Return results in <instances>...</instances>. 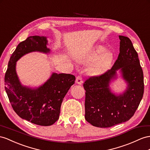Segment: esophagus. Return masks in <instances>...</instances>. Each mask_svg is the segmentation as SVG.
<instances>
[{
    "label": "esophagus",
    "mask_w": 150,
    "mask_h": 150,
    "mask_svg": "<svg viewBox=\"0 0 150 150\" xmlns=\"http://www.w3.org/2000/svg\"><path fill=\"white\" fill-rule=\"evenodd\" d=\"M76 83L78 84H82L83 83V80H82V77L81 75H78L76 77Z\"/></svg>",
    "instance_id": "obj_1"
}]
</instances>
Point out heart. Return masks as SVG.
I'll use <instances>...</instances> for the list:
<instances>
[{"instance_id": "obj_1", "label": "heart", "mask_w": 150, "mask_h": 150, "mask_svg": "<svg viewBox=\"0 0 150 150\" xmlns=\"http://www.w3.org/2000/svg\"><path fill=\"white\" fill-rule=\"evenodd\" d=\"M106 48L104 46L98 45L88 54L86 59L88 61L94 62L90 71L93 74H100L108 69L113 59V53L111 51L106 52Z\"/></svg>"}]
</instances>
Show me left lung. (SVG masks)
Returning <instances> with one entry per match:
<instances>
[{
    "mask_svg": "<svg viewBox=\"0 0 150 150\" xmlns=\"http://www.w3.org/2000/svg\"><path fill=\"white\" fill-rule=\"evenodd\" d=\"M119 38L120 53L112 68L103 74L90 76L83 84L86 91L85 118L98 127H110L128 121L143 96V72L137 52L128 37L120 35ZM119 69L128 87L124 94L117 97L108 87Z\"/></svg>",
    "mask_w": 150,
    "mask_h": 150,
    "instance_id": "8db88e82",
    "label": "left lung"
}]
</instances>
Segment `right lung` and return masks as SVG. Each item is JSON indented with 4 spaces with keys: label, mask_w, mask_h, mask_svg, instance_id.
Wrapping results in <instances>:
<instances>
[{
    "label": "right lung",
    "mask_w": 150,
    "mask_h": 150,
    "mask_svg": "<svg viewBox=\"0 0 150 150\" xmlns=\"http://www.w3.org/2000/svg\"><path fill=\"white\" fill-rule=\"evenodd\" d=\"M46 37L30 36L20 42L11 56L5 74V89L11 106L21 118L34 124L49 126L58 120L61 105L75 76L54 73L43 86L37 89L22 86L16 72V62L32 51L49 52Z\"/></svg>",
    "instance_id": "1"
}]
</instances>
